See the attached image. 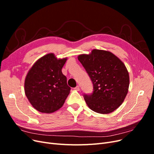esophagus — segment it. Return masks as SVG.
<instances>
[{"mask_svg":"<svg viewBox=\"0 0 154 154\" xmlns=\"http://www.w3.org/2000/svg\"><path fill=\"white\" fill-rule=\"evenodd\" d=\"M74 90H76V91H80V87H79L78 85V86H76L75 88H74Z\"/></svg>","mask_w":154,"mask_h":154,"instance_id":"1","label":"esophagus"}]
</instances>
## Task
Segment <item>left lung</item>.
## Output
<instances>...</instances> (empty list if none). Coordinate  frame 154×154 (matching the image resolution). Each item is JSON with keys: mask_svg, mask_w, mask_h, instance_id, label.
<instances>
[{"mask_svg": "<svg viewBox=\"0 0 154 154\" xmlns=\"http://www.w3.org/2000/svg\"><path fill=\"white\" fill-rule=\"evenodd\" d=\"M93 83L92 94H84L89 108L100 114L112 112L123 103L130 78L123 62L108 51L93 49L78 57Z\"/></svg>", "mask_w": 154, "mask_h": 154, "instance_id": "1", "label": "left lung"}]
</instances>
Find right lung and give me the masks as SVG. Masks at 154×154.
I'll use <instances>...</instances> for the list:
<instances>
[{
    "label": "right lung",
    "instance_id": "add662e5",
    "mask_svg": "<svg viewBox=\"0 0 154 154\" xmlns=\"http://www.w3.org/2000/svg\"><path fill=\"white\" fill-rule=\"evenodd\" d=\"M67 58H57L49 53L32 65L25 78V94L31 105L40 112L59 110L71 91L62 69Z\"/></svg>",
    "mask_w": 154,
    "mask_h": 154
}]
</instances>
